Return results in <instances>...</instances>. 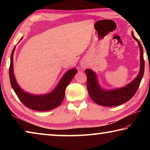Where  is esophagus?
<instances>
[{
  "mask_svg": "<svg viewBox=\"0 0 150 150\" xmlns=\"http://www.w3.org/2000/svg\"><path fill=\"white\" fill-rule=\"evenodd\" d=\"M81 66H82L83 68H85L87 67V65H86L85 63H82V64H81Z\"/></svg>",
  "mask_w": 150,
  "mask_h": 150,
  "instance_id": "34e87169",
  "label": "esophagus"
}]
</instances>
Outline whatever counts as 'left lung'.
<instances>
[{
  "label": "left lung",
  "instance_id": "1",
  "mask_svg": "<svg viewBox=\"0 0 150 150\" xmlns=\"http://www.w3.org/2000/svg\"><path fill=\"white\" fill-rule=\"evenodd\" d=\"M132 35L138 43L140 50V71L132 82L122 88L112 91H105L98 85L96 74L92 70L86 69L87 87L90 97L94 102L104 106H116L130 100L135 95L140 84L144 73V59L143 48L139 40L132 33Z\"/></svg>",
  "mask_w": 150,
  "mask_h": 150
}]
</instances>
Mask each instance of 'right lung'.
<instances>
[{"mask_svg": "<svg viewBox=\"0 0 150 150\" xmlns=\"http://www.w3.org/2000/svg\"><path fill=\"white\" fill-rule=\"evenodd\" d=\"M14 50L15 47L11 54V64L9 67V77L12 87L20 101L26 107L37 111H47L59 106L64 98L66 87L77 73V70L72 69L68 71L63 75L57 87L52 93L45 95H30L24 92L18 85L15 79L13 73V54Z\"/></svg>", "mask_w": 150, "mask_h": 150, "instance_id": "right-lung-1", "label": "right lung"}]
</instances>
